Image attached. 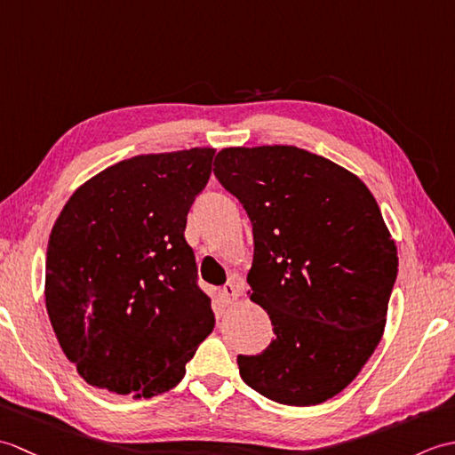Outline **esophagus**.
<instances>
[{
  "instance_id": "esophagus-1",
  "label": "esophagus",
  "mask_w": 455,
  "mask_h": 455,
  "mask_svg": "<svg viewBox=\"0 0 455 455\" xmlns=\"http://www.w3.org/2000/svg\"><path fill=\"white\" fill-rule=\"evenodd\" d=\"M220 293H222V297L227 299V301H236L238 295H240V291H238V287H236L235 282H228L227 285H222Z\"/></svg>"
}]
</instances>
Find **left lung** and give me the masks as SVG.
I'll return each instance as SVG.
<instances>
[{"label": "left lung", "instance_id": "8db88e82", "mask_svg": "<svg viewBox=\"0 0 455 455\" xmlns=\"http://www.w3.org/2000/svg\"><path fill=\"white\" fill-rule=\"evenodd\" d=\"M220 186L252 222L248 283L275 338L238 355L248 387L291 407L346 389L381 340L397 248L365 183L297 147L225 148Z\"/></svg>", "mask_w": 455, "mask_h": 455}]
</instances>
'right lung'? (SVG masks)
<instances>
[{"label":"right lung","instance_id":"add662e5","mask_svg":"<svg viewBox=\"0 0 455 455\" xmlns=\"http://www.w3.org/2000/svg\"><path fill=\"white\" fill-rule=\"evenodd\" d=\"M212 148L147 154L68 199L46 248L44 297L66 357L98 389L170 391L215 328L186 230Z\"/></svg>","mask_w":455,"mask_h":455}]
</instances>
